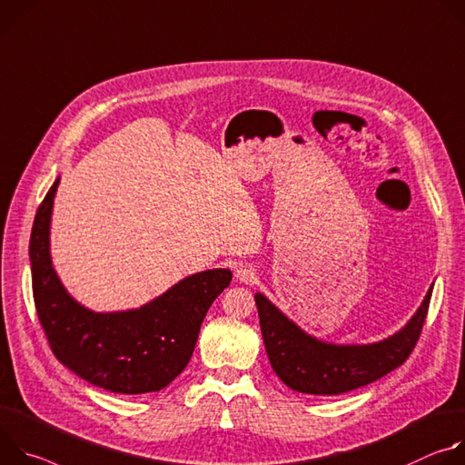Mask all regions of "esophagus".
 I'll return each instance as SVG.
<instances>
[{
    "label": "esophagus",
    "instance_id": "34e87169",
    "mask_svg": "<svg viewBox=\"0 0 465 465\" xmlns=\"http://www.w3.org/2000/svg\"><path fill=\"white\" fill-rule=\"evenodd\" d=\"M236 279L243 284H252L256 281V272L252 266H247V264H242L238 270H236Z\"/></svg>",
    "mask_w": 465,
    "mask_h": 465
}]
</instances>
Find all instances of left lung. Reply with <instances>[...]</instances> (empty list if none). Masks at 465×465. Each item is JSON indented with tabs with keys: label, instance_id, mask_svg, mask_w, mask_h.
<instances>
[{
	"label": "left lung",
	"instance_id": "1",
	"mask_svg": "<svg viewBox=\"0 0 465 465\" xmlns=\"http://www.w3.org/2000/svg\"><path fill=\"white\" fill-rule=\"evenodd\" d=\"M432 295L393 336L368 345H336L306 334L262 293H254L266 352L277 377L308 395H340L362 388L399 368L414 351Z\"/></svg>",
	"mask_w": 465,
	"mask_h": 465
}]
</instances>
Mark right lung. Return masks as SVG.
Instances as JSON below:
<instances>
[{
  "label": "right lung",
  "instance_id": "obj_1",
  "mask_svg": "<svg viewBox=\"0 0 465 465\" xmlns=\"http://www.w3.org/2000/svg\"><path fill=\"white\" fill-rule=\"evenodd\" d=\"M59 181L38 206L29 240L33 297L49 347L94 386L124 395L159 391L190 362L206 311L232 273L218 268L190 275L134 311H88L51 264L49 225Z\"/></svg>",
  "mask_w": 465,
  "mask_h": 465
}]
</instances>
